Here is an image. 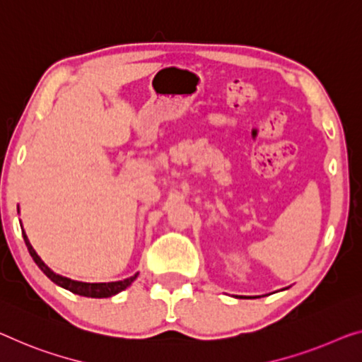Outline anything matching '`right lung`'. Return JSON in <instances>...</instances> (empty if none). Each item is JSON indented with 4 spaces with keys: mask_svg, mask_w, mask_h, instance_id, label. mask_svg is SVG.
<instances>
[{
    "mask_svg": "<svg viewBox=\"0 0 362 362\" xmlns=\"http://www.w3.org/2000/svg\"><path fill=\"white\" fill-rule=\"evenodd\" d=\"M23 235H24V242L27 245V250H29L30 257L34 258V262L37 263V267H39L43 273L47 274L48 278L52 279L53 283L62 286V288L71 291L74 294H79V296H84V298H110V296H115L118 293H122L123 289H127L129 284H132L134 279H136L138 273L134 274V276H129L127 279H123V281H112V283H83V281H74V279H69V278H64L62 274H57L55 272H52L50 268H48L45 263L42 262V258L37 255V252L34 250V247L30 245L29 239H27L25 233L23 230Z\"/></svg>",
    "mask_w": 362,
    "mask_h": 362,
    "instance_id": "1",
    "label": "right lung"
}]
</instances>
